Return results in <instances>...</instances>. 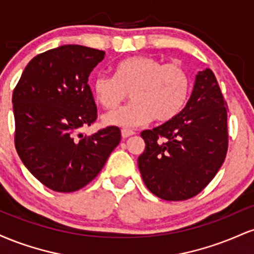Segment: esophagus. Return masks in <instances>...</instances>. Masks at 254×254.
Returning a JSON list of instances; mask_svg holds the SVG:
<instances>
[{
  "mask_svg": "<svg viewBox=\"0 0 254 254\" xmlns=\"http://www.w3.org/2000/svg\"><path fill=\"white\" fill-rule=\"evenodd\" d=\"M132 135H135V131L127 130V129L122 130V137H123V138H127V137H130Z\"/></svg>",
  "mask_w": 254,
  "mask_h": 254,
  "instance_id": "obj_1",
  "label": "esophagus"
}]
</instances>
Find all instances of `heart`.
<instances>
[{"instance_id": "b5f03b06", "label": "heart", "mask_w": 254, "mask_h": 254, "mask_svg": "<svg viewBox=\"0 0 254 254\" xmlns=\"http://www.w3.org/2000/svg\"><path fill=\"white\" fill-rule=\"evenodd\" d=\"M93 94L105 109H116L127 99V106L106 113L105 124L133 127L151 118L167 122L185 106L191 90V78L182 65L164 63L149 56H132L119 62L115 76L98 75L92 83Z\"/></svg>"}]
</instances>
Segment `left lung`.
<instances>
[{"mask_svg":"<svg viewBox=\"0 0 254 254\" xmlns=\"http://www.w3.org/2000/svg\"><path fill=\"white\" fill-rule=\"evenodd\" d=\"M227 103L210 69L198 71L188 104L174 118L141 132L142 179L165 200L194 197L214 179L228 149Z\"/></svg>","mask_w":254,"mask_h":254,"instance_id":"obj_1","label":"left lung"}]
</instances>
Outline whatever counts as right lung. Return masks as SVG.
I'll use <instances>...</instances> for the list:
<instances>
[{
  "instance_id": "obj_1",
  "label": "right lung",
  "mask_w": 254,
  "mask_h": 254,
  "mask_svg": "<svg viewBox=\"0 0 254 254\" xmlns=\"http://www.w3.org/2000/svg\"><path fill=\"white\" fill-rule=\"evenodd\" d=\"M105 51L63 45L32 58L13 92L15 148L22 164L43 185L57 192L84 188L103 170L121 142L107 127L81 133L98 117L88 86Z\"/></svg>"
}]
</instances>
